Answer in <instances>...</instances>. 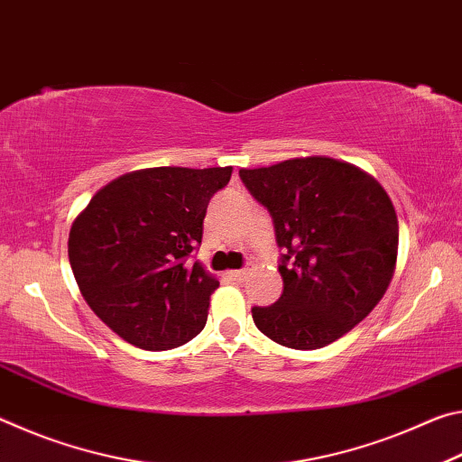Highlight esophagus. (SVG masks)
I'll list each match as a JSON object with an SVG mask.
<instances>
[{"label":"esophagus","mask_w":462,"mask_h":462,"mask_svg":"<svg viewBox=\"0 0 462 462\" xmlns=\"http://www.w3.org/2000/svg\"><path fill=\"white\" fill-rule=\"evenodd\" d=\"M228 277H230V279H234V281H245V277H246V271H245V269L230 271V273H228Z\"/></svg>","instance_id":"34e87169"}]
</instances>
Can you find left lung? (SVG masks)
I'll list each match as a JSON object with an SVG mask.
<instances>
[{"label":"left lung","instance_id":"left-lung-1","mask_svg":"<svg viewBox=\"0 0 462 462\" xmlns=\"http://www.w3.org/2000/svg\"><path fill=\"white\" fill-rule=\"evenodd\" d=\"M267 208L283 250V293L253 308L259 330L281 346L314 350L363 322L395 271L400 226L385 189L365 171L328 156L242 169Z\"/></svg>","mask_w":462,"mask_h":462}]
</instances>
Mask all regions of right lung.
Here are the masks:
<instances>
[{"mask_svg": "<svg viewBox=\"0 0 462 462\" xmlns=\"http://www.w3.org/2000/svg\"><path fill=\"white\" fill-rule=\"evenodd\" d=\"M232 167H156L107 183L77 216L69 261L88 306L144 350H169L206 326L217 281L189 259L208 203Z\"/></svg>", "mask_w": 462, "mask_h": 462, "instance_id": "1", "label": "right lung"}]
</instances>
